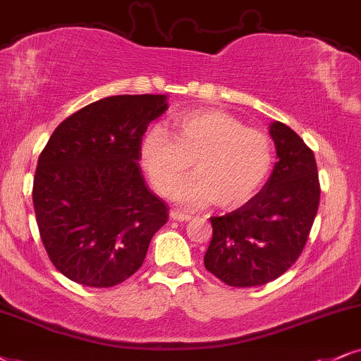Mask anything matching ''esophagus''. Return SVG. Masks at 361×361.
Returning <instances> with one entry per match:
<instances>
[{
  "mask_svg": "<svg viewBox=\"0 0 361 361\" xmlns=\"http://www.w3.org/2000/svg\"><path fill=\"white\" fill-rule=\"evenodd\" d=\"M171 219L184 222L190 219V214H185V212H179V211H171Z\"/></svg>",
  "mask_w": 361,
  "mask_h": 361,
  "instance_id": "esophagus-1",
  "label": "esophagus"
}]
</instances>
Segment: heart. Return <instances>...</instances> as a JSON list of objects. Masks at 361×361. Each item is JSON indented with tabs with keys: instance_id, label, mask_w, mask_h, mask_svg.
Returning <instances> with one entry per match:
<instances>
[{
	"instance_id": "1",
	"label": "heart",
	"mask_w": 361,
	"mask_h": 361,
	"mask_svg": "<svg viewBox=\"0 0 361 361\" xmlns=\"http://www.w3.org/2000/svg\"><path fill=\"white\" fill-rule=\"evenodd\" d=\"M173 137L162 128L145 133L140 160L150 182L171 195L194 162L197 172L177 189L176 199L189 207L216 202L234 209L251 201L268 180L274 160L266 132L216 109L190 110L173 118Z\"/></svg>"
}]
</instances>
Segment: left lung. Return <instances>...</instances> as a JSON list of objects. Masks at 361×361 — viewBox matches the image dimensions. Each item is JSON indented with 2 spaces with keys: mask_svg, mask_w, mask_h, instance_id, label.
<instances>
[{
  "mask_svg": "<svg viewBox=\"0 0 361 361\" xmlns=\"http://www.w3.org/2000/svg\"><path fill=\"white\" fill-rule=\"evenodd\" d=\"M278 162L251 201L211 217L212 239L204 266L234 288L261 286L295 264L318 212L319 179L313 150L295 130L273 122Z\"/></svg>",
  "mask_w": 361,
  "mask_h": 361,
  "instance_id": "8db88e82",
  "label": "left lung"
}]
</instances>
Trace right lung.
<instances>
[{
    "label": "right lung",
    "mask_w": 361,
    "mask_h": 361,
    "mask_svg": "<svg viewBox=\"0 0 361 361\" xmlns=\"http://www.w3.org/2000/svg\"><path fill=\"white\" fill-rule=\"evenodd\" d=\"M166 95H115L66 117L38 157L33 206L53 266L72 281L110 288L145 259L169 207L145 185L139 160Z\"/></svg>",
    "instance_id": "1"
}]
</instances>
